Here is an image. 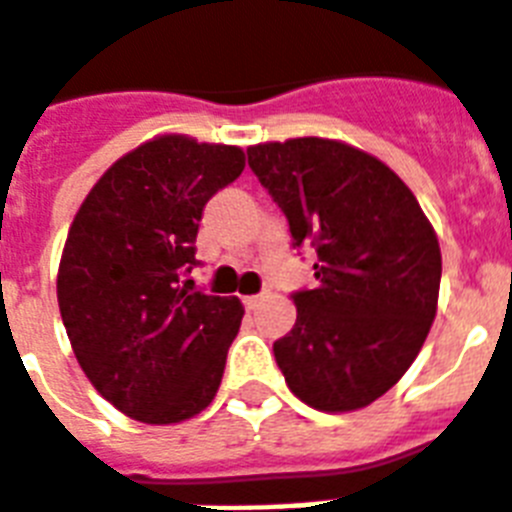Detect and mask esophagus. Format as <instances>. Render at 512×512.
<instances>
[{"instance_id": "34e87169", "label": "esophagus", "mask_w": 512, "mask_h": 512, "mask_svg": "<svg viewBox=\"0 0 512 512\" xmlns=\"http://www.w3.org/2000/svg\"><path fill=\"white\" fill-rule=\"evenodd\" d=\"M260 300H263V295H249V298H244V306H247L249 311H255V308L260 306Z\"/></svg>"}]
</instances>
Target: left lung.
Returning <instances> with one entry per match:
<instances>
[{
  "label": "left lung",
  "instance_id": "left-lung-1",
  "mask_svg": "<svg viewBox=\"0 0 512 512\" xmlns=\"http://www.w3.org/2000/svg\"><path fill=\"white\" fill-rule=\"evenodd\" d=\"M247 155L295 247L317 249L319 284L292 295L298 319L273 343L276 365L311 408L360 411L427 341L443 271L435 228L395 171L341 139L295 136Z\"/></svg>",
  "mask_w": 512,
  "mask_h": 512
}]
</instances>
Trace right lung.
<instances>
[{
	"instance_id": "add662e5",
	"label": "right lung",
	"mask_w": 512,
	"mask_h": 512,
	"mask_svg": "<svg viewBox=\"0 0 512 512\" xmlns=\"http://www.w3.org/2000/svg\"><path fill=\"white\" fill-rule=\"evenodd\" d=\"M244 171L236 144L152 136L85 195L58 263V308L96 392L142 424L209 408L239 335V298L195 292L206 201Z\"/></svg>"
}]
</instances>
